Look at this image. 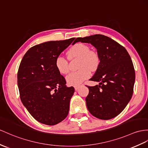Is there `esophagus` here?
I'll use <instances>...</instances> for the list:
<instances>
[{
  "mask_svg": "<svg viewBox=\"0 0 148 148\" xmlns=\"http://www.w3.org/2000/svg\"><path fill=\"white\" fill-rule=\"evenodd\" d=\"M80 87V85H75V86H74V88H75V90H78V88Z\"/></svg>",
  "mask_w": 148,
  "mask_h": 148,
  "instance_id": "34e87169",
  "label": "esophagus"
}]
</instances>
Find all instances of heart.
I'll return each mask as SVG.
<instances>
[{"label": "heart", "mask_w": 148, "mask_h": 148, "mask_svg": "<svg viewBox=\"0 0 148 148\" xmlns=\"http://www.w3.org/2000/svg\"><path fill=\"white\" fill-rule=\"evenodd\" d=\"M71 58L80 59L79 70L72 72L66 77V82L70 85H78L90 76V71L97 70L100 63L98 55L91 51L90 47L84 43H77L72 46L68 51ZM55 66L61 74L65 75L70 71L68 60L63 55L58 56L55 60Z\"/></svg>", "instance_id": "b5f03b06"}]
</instances>
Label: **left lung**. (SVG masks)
I'll use <instances>...</instances> for the list:
<instances>
[{"mask_svg":"<svg viewBox=\"0 0 148 148\" xmlns=\"http://www.w3.org/2000/svg\"><path fill=\"white\" fill-rule=\"evenodd\" d=\"M76 42L90 43L97 50L99 66L90 80L99 85L87 86L86 104L92 116L109 120L118 116L130 101L135 82L133 63L124 47L109 37L95 34L77 38Z\"/></svg>","mask_w":148,"mask_h":148,"instance_id":"left-lung-1","label":"left lung"}]
</instances>
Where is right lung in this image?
Wrapping results in <instances>:
<instances>
[{"mask_svg": "<svg viewBox=\"0 0 148 148\" xmlns=\"http://www.w3.org/2000/svg\"><path fill=\"white\" fill-rule=\"evenodd\" d=\"M75 38L48 41L32 46L25 54L17 73V85L24 106L36 120L48 125L68 116L75 89L67 87L55 60Z\"/></svg>", "mask_w": 148, "mask_h": 148, "instance_id": "add662e5", "label": "right lung"}]
</instances>
